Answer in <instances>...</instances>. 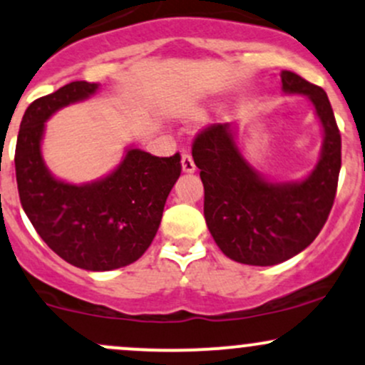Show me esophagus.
Returning a JSON list of instances; mask_svg holds the SVG:
<instances>
[{"instance_id": "esophagus-1", "label": "esophagus", "mask_w": 365, "mask_h": 365, "mask_svg": "<svg viewBox=\"0 0 365 365\" xmlns=\"http://www.w3.org/2000/svg\"><path fill=\"white\" fill-rule=\"evenodd\" d=\"M182 170H183V173H194V171H195L194 159H192L190 154H183L182 155Z\"/></svg>"}]
</instances>
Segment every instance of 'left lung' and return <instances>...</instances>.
Listing matches in <instances>:
<instances>
[{
	"instance_id": "1",
	"label": "left lung",
	"mask_w": 365,
	"mask_h": 365,
	"mask_svg": "<svg viewBox=\"0 0 365 365\" xmlns=\"http://www.w3.org/2000/svg\"><path fill=\"white\" fill-rule=\"evenodd\" d=\"M280 83L286 93L307 95L322 124L320 159L305 180H263L228 123L204 128L192 143L207 228L223 255L246 265H277L310 246L331 213L341 170V135L326 91L291 71L280 72Z\"/></svg>"
}]
</instances>
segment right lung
<instances>
[{
    "label": "right lung",
    "mask_w": 365,
    "mask_h": 365,
    "mask_svg": "<svg viewBox=\"0 0 365 365\" xmlns=\"http://www.w3.org/2000/svg\"><path fill=\"white\" fill-rule=\"evenodd\" d=\"M97 90V83L72 81L27 107L15 147V175L24 211L48 247L71 265L106 272L137 262L150 246L182 163L178 152L158 158L128 149L121 164L97 182L72 185L55 178L41 155L45 123Z\"/></svg>",
    "instance_id": "1"
}]
</instances>
